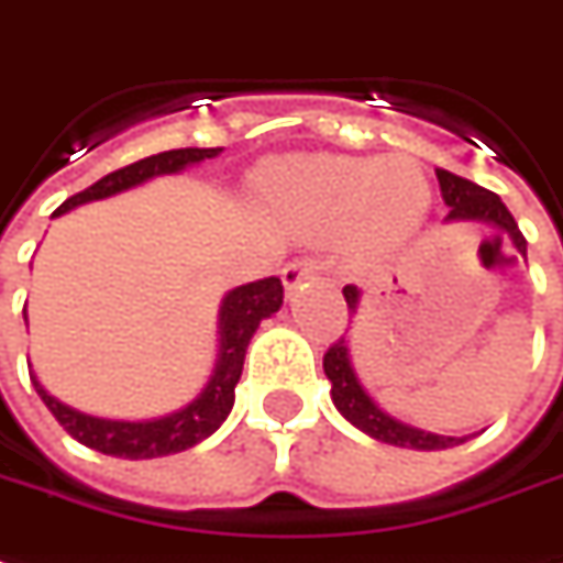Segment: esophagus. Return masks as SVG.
Instances as JSON below:
<instances>
[{
  "mask_svg": "<svg viewBox=\"0 0 563 563\" xmlns=\"http://www.w3.org/2000/svg\"><path fill=\"white\" fill-rule=\"evenodd\" d=\"M317 271L320 268H317L313 258H295V262H289V265L283 268V286H286V292H295L305 280H313Z\"/></svg>",
  "mask_w": 563,
  "mask_h": 563,
  "instance_id": "obj_1",
  "label": "esophagus"
}]
</instances>
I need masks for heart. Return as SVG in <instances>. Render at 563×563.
Masks as SVG:
<instances>
[{
  "label": "heart",
  "mask_w": 563,
  "mask_h": 563,
  "mask_svg": "<svg viewBox=\"0 0 563 563\" xmlns=\"http://www.w3.org/2000/svg\"><path fill=\"white\" fill-rule=\"evenodd\" d=\"M271 186L305 234L325 238L347 228L363 255L396 250L430 210V183L408 158H292L274 170Z\"/></svg>",
  "instance_id": "heart-1"
}]
</instances>
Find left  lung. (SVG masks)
<instances>
[{"instance_id": "8db88e82", "label": "left lung", "mask_w": 563, "mask_h": 563, "mask_svg": "<svg viewBox=\"0 0 563 563\" xmlns=\"http://www.w3.org/2000/svg\"><path fill=\"white\" fill-rule=\"evenodd\" d=\"M439 176V188H442V198L451 207L448 210V219H482V222H490V225L503 228L512 234V243L518 246V253H528V241L525 234L518 231V222L512 219V213L506 210L494 191L475 186L470 179H463L457 173L435 170ZM344 301H347L350 313H356V305H360V289L356 286H344ZM322 372L332 380V402L344 415V418L356 427V430L368 432L377 442H387V445L399 448H418V451H439V448L460 445L463 439H454V435H435V432L415 430V427H405L399 420H393L390 415H384L372 396L363 390V384L356 380V372L350 365L347 341L344 335L338 338L332 347L325 350L322 356Z\"/></svg>"}]
</instances>
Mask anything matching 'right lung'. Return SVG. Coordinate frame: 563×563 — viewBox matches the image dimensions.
Listing matches in <instances>:
<instances>
[{"label": "right lung", "instance_id": "obj_1", "mask_svg": "<svg viewBox=\"0 0 563 563\" xmlns=\"http://www.w3.org/2000/svg\"><path fill=\"white\" fill-rule=\"evenodd\" d=\"M222 148H170V152H158V155H148V158L128 164L121 170L109 173L100 183H93L85 191H78L73 198L60 203L54 216L73 210L78 203H88V200L109 198L115 191L124 188L140 186L152 176L161 173H176L195 164V161L216 158ZM283 305V283L280 277H265V280L246 283L238 286L225 295L222 310H219V360H216V372L210 377V384L203 387L198 399L186 405L183 411H176L170 418L161 420H145V423H124V420H100L81 415L69 405L57 402L38 380L33 377L35 393L42 396V402L48 405V411L57 418L63 430L69 432L73 439H78L81 445L93 448L100 454L109 457H124V460H152L164 457V454H179L186 448H195L203 442L207 435H213L222 420L231 415V405H234V387L241 380L243 372V356L250 347V338L255 335L258 322L277 313ZM23 320H26V308H23Z\"/></svg>", "mask_w": 563, "mask_h": 563}]
</instances>
